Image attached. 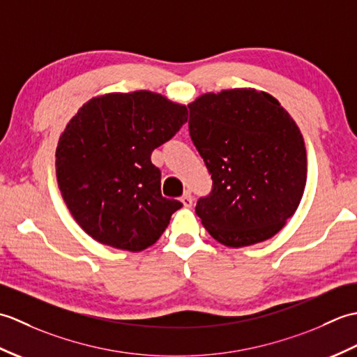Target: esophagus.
<instances>
[{"label":"esophagus","instance_id":"34e87169","mask_svg":"<svg viewBox=\"0 0 357 357\" xmlns=\"http://www.w3.org/2000/svg\"><path fill=\"white\" fill-rule=\"evenodd\" d=\"M181 202L184 204V207H192V204H193L192 193L190 192H185L183 198H181Z\"/></svg>","mask_w":357,"mask_h":357}]
</instances>
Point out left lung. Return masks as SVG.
Returning <instances> with one entry per match:
<instances>
[{"label": "left lung", "mask_w": 357, "mask_h": 357, "mask_svg": "<svg viewBox=\"0 0 357 357\" xmlns=\"http://www.w3.org/2000/svg\"><path fill=\"white\" fill-rule=\"evenodd\" d=\"M188 132L211 174L196 202L206 230L227 247L270 239L304 195V138L278 100L255 89L206 93L188 104Z\"/></svg>", "instance_id": "1"}]
</instances>
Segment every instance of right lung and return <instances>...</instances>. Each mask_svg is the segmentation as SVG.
<instances>
[{"label": "right lung", "instance_id": "right-lung-1", "mask_svg": "<svg viewBox=\"0 0 357 357\" xmlns=\"http://www.w3.org/2000/svg\"><path fill=\"white\" fill-rule=\"evenodd\" d=\"M185 123V105L149 90L92 98L78 110L58 142L56 178L89 236L128 252L159 239L183 202L161 195L150 156Z\"/></svg>", "mask_w": 357, "mask_h": 357}]
</instances>
